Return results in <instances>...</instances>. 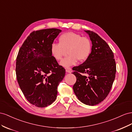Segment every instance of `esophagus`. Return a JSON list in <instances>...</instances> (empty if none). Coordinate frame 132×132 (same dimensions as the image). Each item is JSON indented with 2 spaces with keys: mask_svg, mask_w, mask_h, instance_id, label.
Masks as SVG:
<instances>
[{
  "mask_svg": "<svg viewBox=\"0 0 132 132\" xmlns=\"http://www.w3.org/2000/svg\"><path fill=\"white\" fill-rule=\"evenodd\" d=\"M65 69H66V72H67V73H71V72H72V69L70 68V67H66Z\"/></svg>",
  "mask_w": 132,
  "mask_h": 132,
  "instance_id": "34e87169",
  "label": "esophagus"
}]
</instances>
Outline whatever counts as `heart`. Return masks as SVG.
Here are the masks:
<instances>
[{"label":"heart","instance_id":"obj_1","mask_svg":"<svg viewBox=\"0 0 132 132\" xmlns=\"http://www.w3.org/2000/svg\"><path fill=\"white\" fill-rule=\"evenodd\" d=\"M59 44L52 43L50 47L51 55L55 60H60L65 51L67 50L69 56L63 59L60 64L63 67L75 65L78 60L84 61L91 53L92 45L90 40L85 37L73 32H67L62 34L59 38Z\"/></svg>","mask_w":132,"mask_h":132}]
</instances>
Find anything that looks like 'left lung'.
Here are the masks:
<instances>
[{"instance_id": "8db88e82", "label": "left lung", "mask_w": 132, "mask_h": 132, "mask_svg": "<svg viewBox=\"0 0 132 132\" xmlns=\"http://www.w3.org/2000/svg\"><path fill=\"white\" fill-rule=\"evenodd\" d=\"M85 31L92 41L91 53L84 63L72 69L76 77L73 89L81 102L95 106L110 93L116 76V65L113 52L106 41L95 32Z\"/></svg>"}]
</instances>
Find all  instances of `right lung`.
<instances>
[{
    "label": "right lung",
    "instance_id": "add662e5",
    "mask_svg": "<svg viewBox=\"0 0 132 132\" xmlns=\"http://www.w3.org/2000/svg\"><path fill=\"white\" fill-rule=\"evenodd\" d=\"M58 29L33 31L19 51L16 61L17 81L21 91L31 104L45 107L55 101L57 86L65 75L50 47L60 32Z\"/></svg>",
    "mask_w": 132,
    "mask_h": 132
}]
</instances>
